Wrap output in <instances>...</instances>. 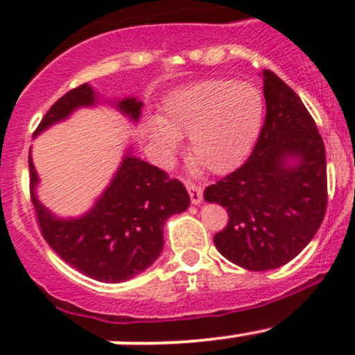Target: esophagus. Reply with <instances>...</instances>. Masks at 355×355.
<instances>
[{
	"mask_svg": "<svg viewBox=\"0 0 355 355\" xmlns=\"http://www.w3.org/2000/svg\"><path fill=\"white\" fill-rule=\"evenodd\" d=\"M185 187H187L189 196H191L192 205H201V202H202V189H201V185H196L194 182H187V184H185Z\"/></svg>",
	"mask_w": 355,
	"mask_h": 355,
	"instance_id": "1",
	"label": "esophagus"
}]
</instances>
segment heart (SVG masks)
<instances>
[{
	"mask_svg": "<svg viewBox=\"0 0 355 355\" xmlns=\"http://www.w3.org/2000/svg\"><path fill=\"white\" fill-rule=\"evenodd\" d=\"M263 125V98L251 83L209 79L166 97L161 119H149L146 133L166 163L180 140H189V159L209 173H227L250 154Z\"/></svg>",
	"mask_w": 355,
	"mask_h": 355,
	"instance_id": "obj_1",
	"label": "heart"
}]
</instances>
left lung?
Returning a JSON list of instances; mask_svg holds the SVG:
<instances>
[{"mask_svg": "<svg viewBox=\"0 0 355 355\" xmlns=\"http://www.w3.org/2000/svg\"><path fill=\"white\" fill-rule=\"evenodd\" d=\"M265 123L246 163L205 189V201L227 208L215 234L223 257L246 270L293 260L321 227L328 205L326 150L304 102L265 69Z\"/></svg>", "mask_w": 355, "mask_h": 355, "instance_id": "obj_1", "label": "left lung"}]
</instances>
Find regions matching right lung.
Returning <instances> with one entry per match:
<instances>
[{"label":"right lung","instance_id":"right-lung-1","mask_svg":"<svg viewBox=\"0 0 355 355\" xmlns=\"http://www.w3.org/2000/svg\"><path fill=\"white\" fill-rule=\"evenodd\" d=\"M95 104H101V98L88 83L67 92L41 119L34 137L65 121L78 109ZM112 105L137 123L144 104L137 97H126ZM29 170L31 199L44 241L71 267L101 283H121L149 269L163 251L166 220L185 211L191 202L182 182L133 156L128 149L95 205L81 216L62 218L37 199L40 177L31 154Z\"/></svg>","mask_w":355,"mask_h":355}]
</instances>
